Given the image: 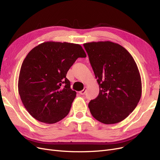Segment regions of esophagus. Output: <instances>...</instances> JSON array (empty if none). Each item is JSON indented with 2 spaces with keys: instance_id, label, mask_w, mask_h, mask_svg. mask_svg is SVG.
Listing matches in <instances>:
<instances>
[{
  "instance_id": "esophagus-1",
  "label": "esophagus",
  "mask_w": 160,
  "mask_h": 160,
  "mask_svg": "<svg viewBox=\"0 0 160 160\" xmlns=\"http://www.w3.org/2000/svg\"><path fill=\"white\" fill-rule=\"evenodd\" d=\"M85 92H86V88H84L83 90L81 91H79V94H81V95H85Z\"/></svg>"
}]
</instances>
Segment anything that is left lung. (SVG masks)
<instances>
[{
    "label": "left lung",
    "instance_id": "left-lung-1",
    "mask_svg": "<svg viewBox=\"0 0 160 160\" xmlns=\"http://www.w3.org/2000/svg\"><path fill=\"white\" fill-rule=\"evenodd\" d=\"M99 87V93L91 100L93 117L105 124L126 118L137 107L142 95V80L130 53L111 41L83 44Z\"/></svg>",
    "mask_w": 160,
    "mask_h": 160
}]
</instances>
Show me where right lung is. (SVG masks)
<instances>
[{"label": "right lung", "instance_id": "obj_1", "mask_svg": "<svg viewBox=\"0 0 160 160\" xmlns=\"http://www.w3.org/2000/svg\"><path fill=\"white\" fill-rule=\"evenodd\" d=\"M79 57H86L82 47L66 42H42L28 53L21 68L18 89L32 117L51 124L69 114L76 92L71 89L66 75Z\"/></svg>", "mask_w": 160, "mask_h": 160}]
</instances>
